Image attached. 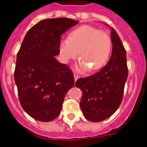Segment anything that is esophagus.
<instances>
[{
  "label": "esophagus",
  "instance_id": "1",
  "mask_svg": "<svg viewBox=\"0 0 147 147\" xmlns=\"http://www.w3.org/2000/svg\"><path fill=\"white\" fill-rule=\"evenodd\" d=\"M74 80H75V81H77V79H78V78H79V76H78V75H76V74H74Z\"/></svg>",
  "mask_w": 147,
  "mask_h": 147
}]
</instances>
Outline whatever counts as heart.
I'll list each match as a JSON object with an SVG mask.
<instances>
[{
    "label": "heart",
    "mask_w": 147,
    "mask_h": 147,
    "mask_svg": "<svg viewBox=\"0 0 147 147\" xmlns=\"http://www.w3.org/2000/svg\"><path fill=\"white\" fill-rule=\"evenodd\" d=\"M111 48V38L107 32L87 25L74 29L67 40H61L59 43V52L63 61L67 63L75 59L78 51V66L81 69H88L90 71H96L104 66Z\"/></svg>",
    "instance_id": "b5f03b06"
}]
</instances>
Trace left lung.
Here are the masks:
<instances>
[{"instance_id": "8db88e82", "label": "left lung", "mask_w": 147, "mask_h": 147, "mask_svg": "<svg viewBox=\"0 0 147 147\" xmlns=\"http://www.w3.org/2000/svg\"><path fill=\"white\" fill-rule=\"evenodd\" d=\"M111 29L112 53L107 64L94 75L78 78L75 84L83 93L80 102L83 114L92 122L104 121L116 112L127 79L126 50L116 30Z\"/></svg>"}]
</instances>
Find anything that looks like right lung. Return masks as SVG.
<instances>
[{
	"label": "right lung",
	"mask_w": 147,
	"mask_h": 147,
	"mask_svg": "<svg viewBox=\"0 0 147 147\" xmlns=\"http://www.w3.org/2000/svg\"><path fill=\"white\" fill-rule=\"evenodd\" d=\"M78 21L49 18L34 25L25 36L17 54L14 79L21 105L30 117L51 121L60 114L64 97L74 86V74L55 56L61 36Z\"/></svg>",
	"instance_id": "1"
}]
</instances>
